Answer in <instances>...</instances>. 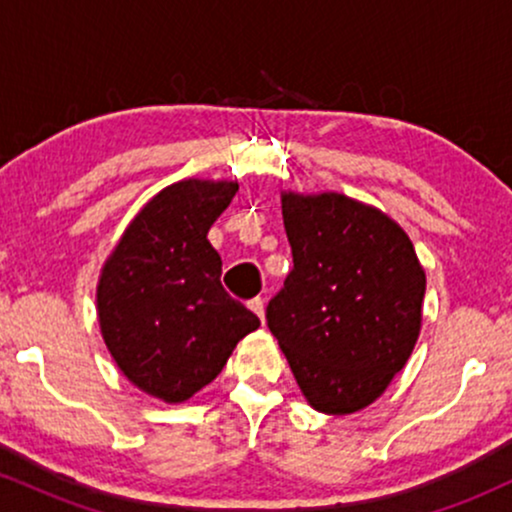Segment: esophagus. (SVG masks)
Instances as JSON below:
<instances>
[{
  "label": "esophagus",
  "mask_w": 512,
  "mask_h": 512,
  "mask_svg": "<svg viewBox=\"0 0 512 512\" xmlns=\"http://www.w3.org/2000/svg\"><path fill=\"white\" fill-rule=\"evenodd\" d=\"M248 308L264 322V298H260V296L252 298V301H248Z\"/></svg>",
  "instance_id": "1"
}]
</instances>
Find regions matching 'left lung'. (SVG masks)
I'll return each instance as SVG.
<instances>
[{"instance_id":"left-lung-1","label":"left lung","mask_w":512,"mask_h":512,"mask_svg":"<svg viewBox=\"0 0 512 512\" xmlns=\"http://www.w3.org/2000/svg\"><path fill=\"white\" fill-rule=\"evenodd\" d=\"M293 269L267 325L305 399L354 414L385 392L414 351L426 274L407 233L356 199L281 197Z\"/></svg>"}]
</instances>
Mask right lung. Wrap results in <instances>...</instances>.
Masks as SVG:
<instances>
[{"label":"right lung","instance_id":"add662e5","mask_svg":"<svg viewBox=\"0 0 512 512\" xmlns=\"http://www.w3.org/2000/svg\"><path fill=\"white\" fill-rule=\"evenodd\" d=\"M238 182L182 180L129 223L98 281V320L110 354L139 390L185 402L209 385L245 334L260 327L221 286L207 233Z\"/></svg>","mask_w":512,"mask_h":512}]
</instances>
